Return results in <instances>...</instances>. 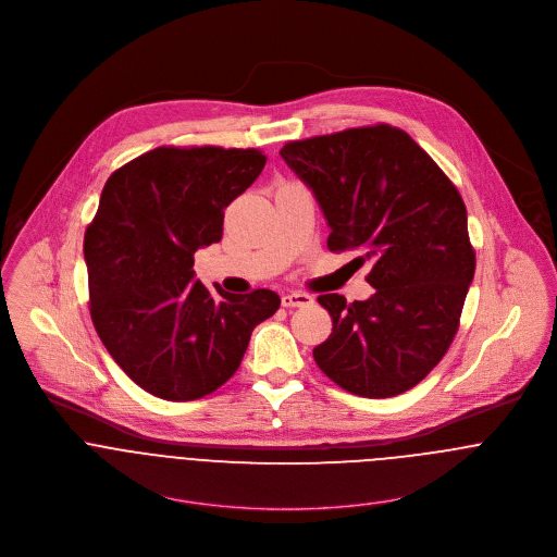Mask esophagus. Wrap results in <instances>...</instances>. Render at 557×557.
Wrapping results in <instances>:
<instances>
[{
    "mask_svg": "<svg viewBox=\"0 0 557 557\" xmlns=\"http://www.w3.org/2000/svg\"><path fill=\"white\" fill-rule=\"evenodd\" d=\"M281 302H283L285 309H305V307H311V305H313V296L296 292V294H285V296L281 298Z\"/></svg>",
    "mask_w": 557,
    "mask_h": 557,
    "instance_id": "esophagus-1",
    "label": "esophagus"
}]
</instances>
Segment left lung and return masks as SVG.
<instances>
[{
	"label": "left lung",
	"mask_w": 557,
	"mask_h": 557,
	"mask_svg": "<svg viewBox=\"0 0 557 557\" xmlns=\"http://www.w3.org/2000/svg\"><path fill=\"white\" fill-rule=\"evenodd\" d=\"M281 157L313 190L327 248L373 265L369 300L319 296L332 318V334L313 349L319 369L358 397L413 388L448 351L476 270L459 190L388 124L289 141Z\"/></svg>",
	"instance_id": "1"
}]
</instances>
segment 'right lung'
I'll use <instances>...</instances> for the list:
<instances>
[{"label": "right lung", "instance_id": "right-lung-1", "mask_svg": "<svg viewBox=\"0 0 557 557\" xmlns=\"http://www.w3.org/2000/svg\"><path fill=\"white\" fill-rule=\"evenodd\" d=\"M259 150L157 148L107 180L85 230L94 327L146 393L195 400L236 371L257 323L281 298L270 289L212 296L195 278V250L223 238L225 208L261 173Z\"/></svg>", "mask_w": 557, "mask_h": 557}]
</instances>
